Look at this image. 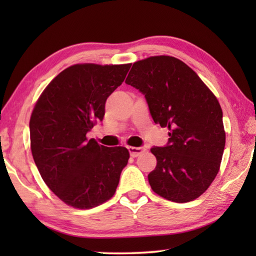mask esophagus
I'll list each match as a JSON object with an SVG mask.
<instances>
[{
    "label": "esophagus",
    "instance_id": "34e87169",
    "mask_svg": "<svg viewBox=\"0 0 256 256\" xmlns=\"http://www.w3.org/2000/svg\"><path fill=\"white\" fill-rule=\"evenodd\" d=\"M146 151L144 146H128V152L131 154V157H138V156L142 154Z\"/></svg>",
    "mask_w": 256,
    "mask_h": 256
}]
</instances>
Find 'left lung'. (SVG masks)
Returning a JSON list of instances; mask_svg holds the SVG:
<instances>
[{
  "instance_id": "1",
  "label": "left lung",
  "mask_w": 256,
  "mask_h": 256,
  "mask_svg": "<svg viewBox=\"0 0 256 256\" xmlns=\"http://www.w3.org/2000/svg\"><path fill=\"white\" fill-rule=\"evenodd\" d=\"M125 84L144 94L154 122L170 130L167 146L151 148L157 158L148 175L151 188L172 202L196 200L218 174L226 144L218 99L172 56L138 60Z\"/></svg>"
}]
</instances>
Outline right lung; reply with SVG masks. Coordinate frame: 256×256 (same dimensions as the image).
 Returning <instances> with one entry per match:
<instances>
[{
  "label": "right lung",
  "instance_id": "1",
  "mask_svg": "<svg viewBox=\"0 0 256 256\" xmlns=\"http://www.w3.org/2000/svg\"><path fill=\"white\" fill-rule=\"evenodd\" d=\"M131 64H76L46 86L30 118V146L42 178L56 196L92 209L114 196L130 154L107 148L86 133L105 115V102Z\"/></svg>",
  "mask_w": 256,
  "mask_h": 256
}]
</instances>
